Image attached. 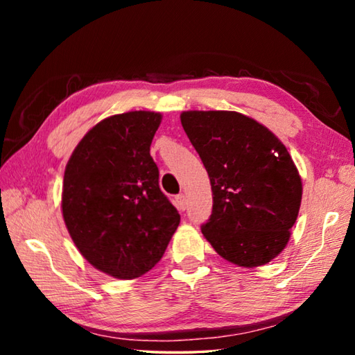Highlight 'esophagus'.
<instances>
[{"label": "esophagus", "instance_id": "obj_1", "mask_svg": "<svg viewBox=\"0 0 355 355\" xmlns=\"http://www.w3.org/2000/svg\"><path fill=\"white\" fill-rule=\"evenodd\" d=\"M173 203H175V207L178 208V211H184V209H186V197L183 194L175 196V199H173Z\"/></svg>", "mask_w": 355, "mask_h": 355}]
</instances>
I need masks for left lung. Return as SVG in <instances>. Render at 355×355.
<instances>
[{
	"mask_svg": "<svg viewBox=\"0 0 355 355\" xmlns=\"http://www.w3.org/2000/svg\"><path fill=\"white\" fill-rule=\"evenodd\" d=\"M180 119L211 183L213 211L203 236L238 266L269 263L290 241L302 199L286 147L235 111H184Z\"/></svg>",
	"mask_w": 355,
	"mask_h": 355,
	"instance_id": "obj_1",
	"label": "left lung"
}]
</instances>
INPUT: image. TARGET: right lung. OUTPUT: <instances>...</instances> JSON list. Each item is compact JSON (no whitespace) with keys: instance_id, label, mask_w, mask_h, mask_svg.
I'll return each mask as SVG.
<instances>
[{"instance_id":"obj_1","label":"right lung","mask_w":355,"mask_h":355,"mask_svg":"<svg viewBox=\"0 0 355 355\" xmlns=\"http://www.w3.org/2000/svg\"><path fill=\"white\" fill-rule=\"evenodd\" d=\"M159 112L111 116L89 130L64 172L62 216L81 255L116 279H136L163 258L180 214L159 189L150 146Z\"/></svg>"}]
</instances>
